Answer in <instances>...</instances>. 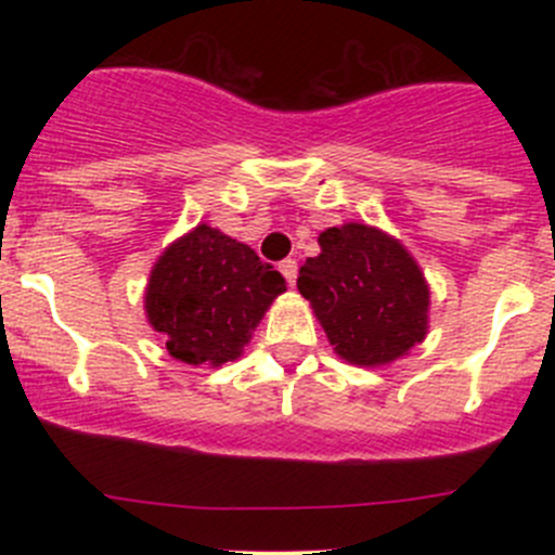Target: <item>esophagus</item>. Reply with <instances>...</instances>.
Segmentation results:
<instances>
[{
    "mask_svg": "<svg viewBox=\"0 0 555 555\" xmlns=\"http://www.w3.org/2000/svg\"><path fill=\"white\" fill-rule=\"evenodd\" d=\"M279 271H282V276L287 279L289 287H295V279H298V262H295L293 257H287V260L279 262Z\"/></svg>",
    "mask_w": 555,
    "mask_h": 555,
    "instance_id": "34e87169",
    "label": "esophagus"
}]
</instances>
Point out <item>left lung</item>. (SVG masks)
I'll return each mask as SVG.
<instances>
[{
  "instance_id": "1",
  "label": "left lung",
  "mask_w": 555,
  "mask_h": 555,
  "mask_svg": "<svg viewBox=\"0 0 555 555\" xmlns=\"http://www.w3.org/2000/svg\"><path fill=\"white\" fill-rule=\"evenodd\" d=\"M298 289L322 322L335 354L351 365H386L427 335L429 287L405 246L349 222L319 236Z\"/></svg>"
}]
</instances>
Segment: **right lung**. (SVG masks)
Instances as JSON below:
<instances>
[{
	"instance_id": "right-lung-1",
	"label": "right lung",
	"mask_w": 555,
	"mask_h": 555,
	"mask_svg": "<svg viewBox=\"0 0 555 555\" xmlns=\"http://www.w3.org/2000/svg\"><path fill=\"white\" fill-rule=\"evenodd\" d=\"M284 289L282 273L255 249L198 225L155 262L144 309L150 324L166 335L171 357L217 367L242 354L249 333Z\"/></svg>"
}]
</instances>
